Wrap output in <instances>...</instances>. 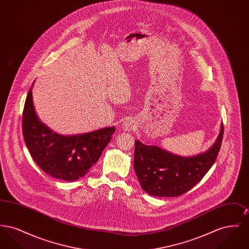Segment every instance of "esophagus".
Wrapping results in <instances>:
<instances>
[{
  "label": "esophagus",
  "instance_id": "1",
  "mask_svg": "<svg viewBox=\"0 0 249 249\" xmlns=\"http://www.w3.org/2000/svg\"><path fill=\"white\" fill-rule=\"evenodd\" d=\"M122 127H123V130H130L134 127V124L130 120H126V121H124Z\"/></svg>",
  "mask_w": 249,
  "mask_h": 249
}]
</instances>
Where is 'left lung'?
<instances>
[{"label": "left lung", "mask_w": 249, "mask_h": 249, "mask_svg": "<svg viewBox=\"0 0 249 249\" xmlns=\"http://www.w3.org/2000/svg\"><path fill=\"white\" fill-rule=\"evenodd\" d=\"M223 130L221 124L213 145L206 152L192 157H181L135 141L133 167L142 190L159 197H177L191 190L214 163Z\"/></svg>", "instance_id": "1"}]
</instances>
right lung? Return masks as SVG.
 <instances>
[{
  "label": "right lung",
  "instance_id": "obj_1",
  "mask_svg": "<svg viewBox=\"0 0 249 249\" xmlns=\"http://www.w3.org/2000/svg\"><path fill=\"white\" fill-rule=\"evenodd\" d=\"M115 130L107 127L65 136L56 133L38 119L32 88L28 92L22 115L24 140L36 164L52 178L69 182L83 178L100 159Z\"/></svg>",
  "mask_w": 249,
  "mask_h": 249
}]
</instances>
